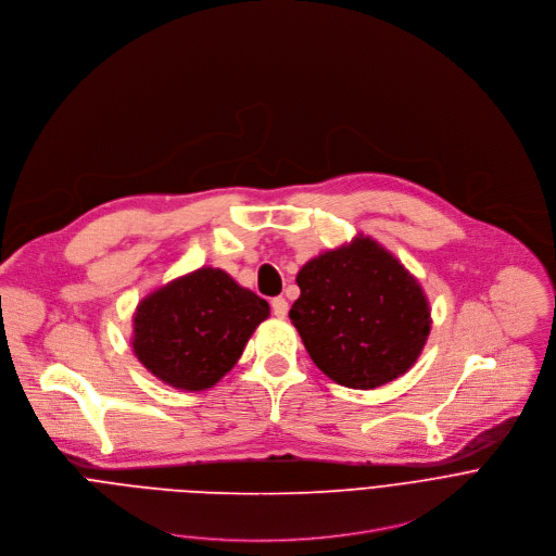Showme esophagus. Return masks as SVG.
<instances>
[{"label": "esophagus", "instance_id": "1", "mask_svg": "<svg viewBox=\"0 0 556 556\" xmlns=\"http://www.w3.org/2000/svg\"><path fill=\"white\" fill-rule=\"evenodd\" d=\"M271 311H274L276 317L282 319V317L287 315V311H289V302H287L285 298H274V300H271Z\"/></svg>", "mask_w": 556, "mask_h": 556}]
</instances>
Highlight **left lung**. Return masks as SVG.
<instances>
[{"mask_svg":"<svg viewBox=\"0 0 556 556\" xmlns=\"http://www.w3.org/2000/svg\"><path fill=\"white\" fill-rule=\"evenodd\" d=\"M289 317L313 364L340 386L372 390L403 377L420 357L431 306L418 278L377 239L306 261Z\"/></svg>","mask_w":556,"mask_h":556,"instance_id":"left-lung-1","label":"left lung"}]
</instances>
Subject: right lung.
Returning a JSON list of instances; mask_svg holds the SVG:
<instances>
[{"instance_id": "right-lung-1", "label": "right lung", "mask_w": 556, "mask_h": 556, "mask_svg": "<svg viewBox=\"0 0 556 556\" xmlns=\"http://www.w3.org/2000/svg\"><path fill=\"white\" fill-rule=\"evenodd\" d=\"M269 304L228 271L203 265L149 291L136 306L131 349L162 383L203 392L241 359Z\"/></svg>"}]
</instances>
